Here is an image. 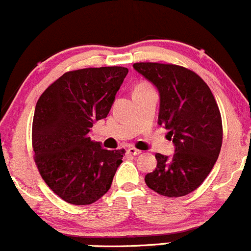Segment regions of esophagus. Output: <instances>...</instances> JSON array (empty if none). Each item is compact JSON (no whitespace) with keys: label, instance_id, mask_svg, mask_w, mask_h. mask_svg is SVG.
I'll use <instances>...</instances> for the list:
<instances>
[{"label":"esophagus","instance_id":"1","mask_svg":"<svg viewBox=\"0 0 251 251\" xmlns=\"http://www.w3.org/2000/svg\"><path fill=\"white\" fill-rule=\"evenodd\" d=\"M140 153H141V151L136 150V148H134V147L126 148V154H129V155H139Z\"/></svg>","mask_w":251,"mask_h":251}]
</instances>
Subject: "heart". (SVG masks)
Masks as SVG:
<instances>
[{"label":"heart","mask_w":251,"mask_h":251,"mask_svg":"<svg viewBox=\"0 0 251 251\" xmlns=\"http://www.w3.org/2000/svg\"><path fill=\"white\" fill-rule=\"evenodd\" d=\"M148 91H153L152 86L150 85L148 82H145V81H141L139 83H136V86L134 87V94L136 93H144V92H148Z\"/></svg>","instance_id":"obj_1"}]
</instances>
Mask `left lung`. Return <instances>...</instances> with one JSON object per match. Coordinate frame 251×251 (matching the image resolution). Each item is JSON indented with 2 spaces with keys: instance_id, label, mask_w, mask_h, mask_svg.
I'll return each mask as SVG.
<instances>
[{
  "instance_id": "obj_1",
  "label": "left lung",
  "mask_w": 251,
  "mask_h": 251,
  "mask_svg": "<svg viewBox=\"0 0 251 251\" xmlns=\"http://www.w3.org/2000/svg\"><path fill=\"white\" fill-rule=\"evenodd\" d=\"M133 67L157 87L158 125L168 129V139L175 145L172 157L155 154L157 168L145 182L168 198L188 195L206 179L222 148V116L214 96L198 74L184 67L152 62Z\"/></svg>"
}]
</instances>
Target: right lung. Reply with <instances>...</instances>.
Segmentation results:
<instances>
[{"label": "right lung", "mask_w": 251, "mask_h": 251, "mask_svg": "<svg viewBox=\"0 0 251 251\" xmlns=\"http://www.w3.org/2000/svg\"><path fill=\"white\" fill-rule=\"evenodd\" d=\"M126 74L125 67L68 72L37 101L34 160L48 187L68 203L91 204L111 187L125 151L104 150L90 131L109 114Z\"/></svg>", "instance_id": "1"}]
</instances>
